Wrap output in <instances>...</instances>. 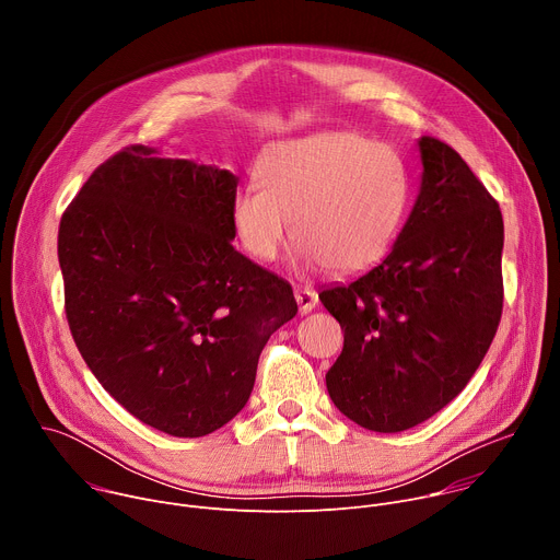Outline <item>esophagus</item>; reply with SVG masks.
<instances>
[{
  "label": "esophagus",
  "mask_w": 560,
  "mask_h": 560,
  "mask_svg": "<svg viewBox=\"0 0 560 560\" xmlns=\"http://www.w3.org/2000/svg\"><path fill=\"white\" fill-rule=\"evenodd\" d=\"M294 299L299 303V312L301 314L312 312V307H316V303H318V294L312 288H296L294 290Z\"/></svg>",
  "instance_id": "34e87169"
}]
</instances>
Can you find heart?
I'll return each mask as SVG.
<instances>
[{
  "instance_id": "obj_1",
  "label": "heart",
  "mask_w": 560,
  "mask_h": 560,
  "mask_svg": "<svg viewBox=\"0 0 560 560\" xmlns=\"http://www.w3.org/2000/svg\"><path fill=\"white\" fill-rule=\"evenodd\" d=\"M258 184L234 195L238 242L275 261L292 234L305 261L335 275L372 270L394 246L408 210V173L398 154L352 132L275 143L257 162Z\"/></svg>"
}]
</instances>
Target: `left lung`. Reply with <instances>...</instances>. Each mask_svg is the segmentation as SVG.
<instances>
[{"label":"left lung","instance_id":"8db88e82","mask_svg":"<svg viewBox=\"0 0 560 560\" xmlns=\"http://www.w3.org/2000/svg\"><path fill=\"white\" fill-rule=\"evenodd\" d=\"M421 192L392 253L318 292L343 330L326 374L335 406L372 432H404L467 385L503 312V214L460 154L421 137Z\"/></svg>","mask_w":560,"mask_h":560}]
</instances>
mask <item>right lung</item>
I'll list each match as a JSON object with an SVG mask.
<instances>
[{"label":"right lung","instance_id":"add662e5","mask_svg":"<svg viewBox=\"0 0 560 560\" xmlns=\"http://www.w3.org/2000/svg\"><path fill=\"white\" fill-rule=\"evenodd\" d=\"M238 177L132 143L59 221L70 335L141 423L206 436L248 404L270 335L296 314L288 281L232 248Z\"/></svg>","mask_w":560,"mask_h":560}]
</instances>
